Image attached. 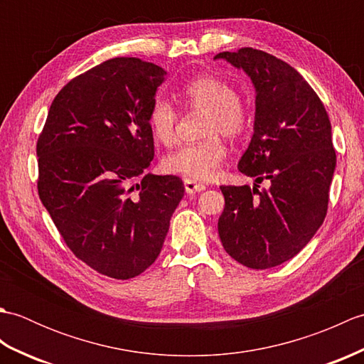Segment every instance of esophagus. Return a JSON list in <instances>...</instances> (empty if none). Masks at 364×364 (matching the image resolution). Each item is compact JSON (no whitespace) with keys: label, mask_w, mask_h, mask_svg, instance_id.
I'll list each match as a JSON object with an SVG mask.
<instances>
[{"label":"esophagus","mask_w":364,"mask_h":364,"mask_svg":"<svg viewBox=\"0 0 364 364\" xmlns=\"http://www.w3.org/2000/svg\"><path fill=\"white\" fill-rule=\"evenodd\" d=\"M206 186L203 183H196L192 180H184V191H186V194H197V192H202L205 191Z\"/></svg>","instance_id":"esophagus-1"}]
</instances>
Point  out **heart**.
<instances>
[{
	"label": "heart",
	"instance_id": "b5f03b06",
	"mask_svg": "<svg viewBox=\"0 0 364 364\" xmlns=\"http://www.w3.org/2000/svg\"><path fill=\"white\" fill-rule=\"evenodd\" d=\"M180 100L191 111H205L203 142L188 144L170 153L164 159L168 173L186 176L188 180L208 181L218 175L227 156L225 144L218 134L230 139L242 136L249 127V111L239 100L233 84L213 75H202L188 81L180 90ZM176 107L166 98H154L149 109V127L158 142L170 145L176 139Z\"/></svg>",
	"mask_w": 364,
	"mask_h": 364
}]
</instances>
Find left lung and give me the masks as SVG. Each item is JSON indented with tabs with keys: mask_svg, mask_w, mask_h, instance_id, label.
Listing matches in <instances>:
<instances>
[{
	"mask_svg": "<svg viewBox=\"0 0 364 364\" xmlns=\"http://www.w3.org/2000/svg\"><path fill=\"white\" fill-rule=\"evenodd\" d=\"M257 90L253 136L237 168L267 189L220 186L219 236L231 258L269 269L296 257L326 219L336 167L331 125L321 98L296 68L253 48L223 51Z\"/></svg>",
	"mask_w": 364,
	"mask_h": 364,
	"instance_id": "left-lung-1",
	"label": "left lung"
}]
</instances>
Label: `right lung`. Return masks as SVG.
Returning <instances> with one entry per match:
<instances>
[{
    "mask_svg": "<svg viewBox=\"0 0 364 364\" xmlns=\"http://www.w3.org/2000/svg\"><path fill=\"white\" fill-rule=\"evenodd\" d=\"M159 65L114 58L54 97L37 141V189L73 255L128 280L150 267L184 196L173 175L137 176L154 156L149 109L166 80Z\"/></svg>",
    "mask_w": 364,
    "mask_h": 364,
    "instance_id": "right-lung-1",
    "label": "right lung"
}]
</instances>
